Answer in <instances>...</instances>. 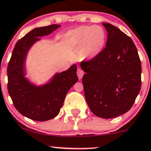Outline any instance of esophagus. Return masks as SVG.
Instances as JSON below:
<instances>
[{
  "label": "esophagus",
  "mask_w": 151,
  "mask_h": 151,
  "mask_svg": "<svg viewBox=\"0 0 151 151\" xmlns=\"http://www.w3.org/2000/svg\"><path fill=\"white\" fill-rule=\"evenodd\" d=\"M77 74L78 77H79V79H81V78H82L83 74H84V72H83V71L82 70H81V69L78 68L77 72Z\"/></svg>",
  "instance_id": "obj_1"
}]
</instances>
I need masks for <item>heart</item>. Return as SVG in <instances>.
Masks as SVG:
<instances>
[{
    "mask_svg": "<svg viewBox=\"0 0 151 151\" xmlns=\"http://www.w3.org/2000/svg\"><path fill=\"white\" fill-rule=\"evenodd\" d=\"M68 37L79 44L83 45L86 53L94 56L103 50L106 34L103 27L100 26H83L71 31Z\"/></svg>",
    "mask_w": 151,
    "mask_h": 151,
    "instance_id": "heart-1",
    "label": "heart"
}]
</instances>
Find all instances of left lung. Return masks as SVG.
I'll return each instance as SVG.
<instances>
[{
	"mask_svg": "<svg viewBox=\"0 0 151 151\" xmlns=\"http://www.w3.org/2000/svg\"><path fill=\"white\" fill-rule=\"evenodd\" d=\"M105 48L93 59L81 62L85 99L98 117L110 119L128 112L141 86V65L132 39L109 23Z\"/></svg>",
	"mask_w": 151,
	"mask_h": 151,
	"instance_id": "obj_1",
	"label": "left lung"
}]
</instances>
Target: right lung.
Returning <instances> with one entry per match:
<instances>
[{
	"label": "right lung",
	"mask_w": 151,
	"mask_h": 151,
	"mask_svg": "<svg viewBox=\"0 0 151 151\" xmlns=\"http://www.w3.org/2000/svg\"><path fill=\"white\" fill-rule=\"evenodd\" d=\"M59 24L36 27L17 41L8 66V90L17 111L29 119L43 122L59 114L67 93L77 82V65L56 72L46 83L36 85L26 77V61L31 48L39 37L48 36Z\"/></svg>",
	"instance_id": "right-lung-1"
}]
</instances>
